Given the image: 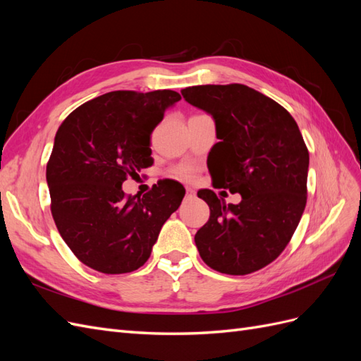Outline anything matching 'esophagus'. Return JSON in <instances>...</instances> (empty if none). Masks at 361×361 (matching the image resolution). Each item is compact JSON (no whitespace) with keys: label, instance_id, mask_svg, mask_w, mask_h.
Returning a JSON list of instances; mask_svg holds the SVG:
<instances>
[{"label":"esophagus","instance_id":"obj_1","mask_svg":"<svg viewBox=\"0 0 361 361\" xmlns=\"http://www.w3.org/2000/svg\"><path fill=\"white\" fill-rule=\"evenodd\" d=\"M194 194H195V192H194V190L187 187V199H191V197H194Z\"/></svg>","mask_w":361,"mask_h":361}]
</instances>
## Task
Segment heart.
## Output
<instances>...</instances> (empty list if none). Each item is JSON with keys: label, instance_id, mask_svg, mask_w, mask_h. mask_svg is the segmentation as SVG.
<instances>
[{"label": "heart", "instance_id": "1", "mask_svg": "<svg viewBox=\"0 0 361 361\" xmlns=\"http://www.w3.org/2000/svg\"><path fill=\"white\" fill-rule=\"evenodd\" d=\"M174 174H176V176H178L179 179L191 180V179H194V176H195V171H194V169L190 167V166H183V167H180V169H178L176 171H174Z\"/></svg>", "mask_w": 361, "mask_h": 361}]
</instances>
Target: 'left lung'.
<instances>
[{"mask_svg":"<svg viewBox=\"0 0 361 361\" xmlns=\"http://www.w3.org/2000/svg\"><path fill=\"white\" fill-rule=\"evenodd\" d=\"M183 99L215 122L216 183L241 194L226 204L211 190L197 195L211 209L194 241L207 267L245 276L277 259L307 200L309 150L293 117L244 84L194 85Z\"/></svg>","mask_w":361,"mask_h":361,"instance_id":"1","label":"left lung"}]
</instances>
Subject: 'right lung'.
Returning <instances> with one entry per match:
<instances>
[{
    "label": "right lung",
    "mask_w": 361,
    "mask_h": 361,
    "mask_svg": "<svg viewBox=\"0 0 361 361\" xmlns=\"http://www.w3.org/2000/svg\"><path fill=\"white\" fill-rule=\"evenodd\" d=\"M178 101L173 90L110 92L76 108L59 128L47 166L51 212L84 265L104 274L143 267L180 206L179 182L158 183L143 197L122 190L128 176L154 164L150 134Z\"/></svg>",
    "instance_id": "add662e5"
}]
</instances>
